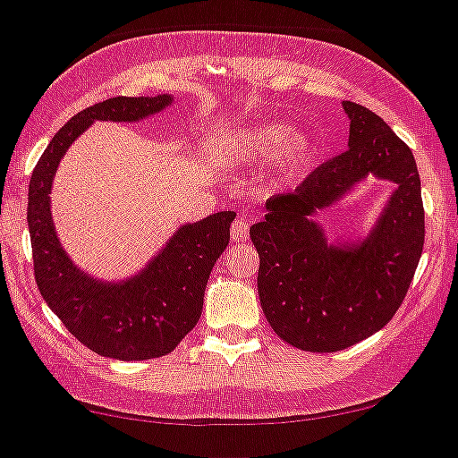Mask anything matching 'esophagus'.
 Wrapping results in <instances>:
<instances>
[{
    "mask_svg": "<svg viewBox=\"0 0 458 458\" xmlns=\"http://www.w3.org/2000/svg\"><path fill=\"white\" fill-rule=\"evenodd\" d=\"M230 237H233V242H245V239L250 237V225L245 219H237L233 224V228H230Z\"/></svg>",
    "mask_w": 458,
    "mask_h": 458,
    "instance_id": "1",
    "label": "esophagus"
}]
</instances>
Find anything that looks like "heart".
<instances>
[{
	"label": "heart",
	"mask_w": 458,
	"mask_h": 458,
	"mask_svg": "<svg viewBox=\"0 0 458 458\" xmlns=\"http://www.w3.org/2000/svg\"><path fill=\"white\" fill-rule=\"evenodd\" d=\"M215 148L242 165L267 160L266 171L274 186L296 184L316 157V142L310 133L276 120L228 129L221 133Z\"/></svg>",
	"instance_id": "1"
}]
</instances>
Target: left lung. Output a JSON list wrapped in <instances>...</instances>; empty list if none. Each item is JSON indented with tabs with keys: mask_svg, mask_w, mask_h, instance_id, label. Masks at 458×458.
<instances>
[{
	"mask_svg": "<svg viewBox=\"0 0 458 458\" xmlns=\"http://www.w3.org/2000/svg\"><path fill=\"white\" fill-rule=\"evenodd\" d=\"M349 148L318 166L296 192L272 197L250 228L259 301L278 338L331 353L369 338L394 316L423 250L421 182L415 157L370 109L344 100ZM369 176L395 184L368 233L334 242L317 215Z\"/></svg>",
	"mask_w": 458,
	"mask_h": 458,
	"instance_id": "obj_1",
	"label": "left lung"
}]
</instances>
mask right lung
<instances>
[{"label": "right lung", "instance_id": "add662e5", "mask_svg": "<svg viewBox=\"0 0 458 458\" xmlns=\"http://www.w3.org/2000/svg\"><path fill=\"white\" fill-rule=\"evenodd\" d=\"M175 103L171 94L103 100L59 129L28 189L35 278L43 301L72 335L103 358L151 360L171 353L197 325L216 259L230 242L237 213L221 210L182 224L144 266L124 278H98L79 267L61 243L50 192L67 148L96 123H140Z\"/></svg>", "mask_w": 458, "mask_h": 458}]
</instances>
